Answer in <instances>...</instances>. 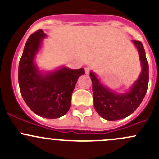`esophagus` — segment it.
Segmentation results:
<instances>
[{"label":"esophagus","mask_w":159,"mask_h":159,"mask_svg":"<svg viewBox=\"0 0 159 159\" xmlns=\"http://www.w3.org/2000/svg\"><path fill=\"white\" fill-rule=\"evenodd\" d=\"M84 70H85L86 75H89V74L90 73V68H84Z\"/></svg>","instance_id":"esophagus-1"}]
</instances>
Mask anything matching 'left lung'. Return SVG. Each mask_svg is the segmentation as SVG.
Listing matches in <instances>:
<instances>
[{"label": "left lung", "mask_w": 159, "mask_h": 159, "mask_svg": "<svg viewBox=\"0 0 159 159\" xmlns=\"http://www.w3.org/2000/svg\"><path fill=\"white\" fill-rule=\"evenodd\" d=\"M139 54L142 70L137 81L128 92L115 93L102 84L92 71L90 73L94 105L100 116L108 121H116L132 114L142 103L148 84V64L142 42L133 40Z\"/></svg>", "instance_id": "1"}]
</instances>
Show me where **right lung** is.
<instances>
[{
  "label": "right lung",
  "mask_w": 159,
  "mask_h": 159,
  "mask_svg": "<svg viewBox=\"0 0 159 159\" xmlns=\"http://www.w3.org/2000/svg\"><path fill=\"white\" fill-rule=\"evenodd\" d=\"M45 37L40 29L28 38L19 62L18 83L22 97L32 111L43 118H57L69 110L72 92L84 69L62 67L41 73L34 64V57Z\"/></svg>",
  "instance_id": "1"
}]
</instances>
